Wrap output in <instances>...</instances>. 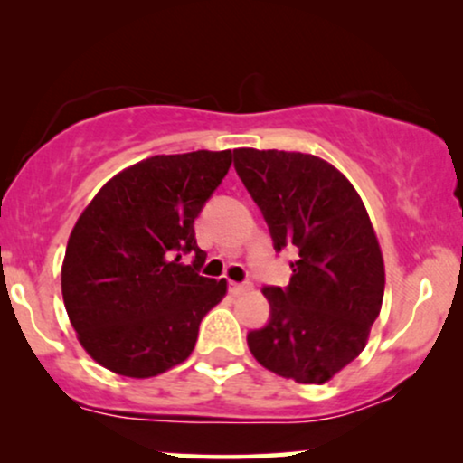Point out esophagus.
<instances>
[{"mask_svg":"<svg viewBox=\"0 0 463 463\" xmlns=\"http://www.w3.org/2000/svg\"><path fill=\"white\" fill-rule=\"evenodd\" d=\"M246 290H250V284L249 282H242V284H240V282H230V293L232 295H244L246 293Z\"/></svg>","mask_w":463,"mask_h":463,"instance_id":"1","label":"esophagus"}]
</instances>
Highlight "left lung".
<instances>
[{
    "label": "left lung",
    "instance_id": "left-lung-1",
    "mask_svg": "<svg viewBox=\"0 0 463 463\" xmlns=\"http://www.w3.org/2000/svg\"><path fill=\"white\" fill-rule=\"evenodd\" d=\"M276 250L295 246L287 288L268 287L271 318L250 331L257 363L297 383H325L364 350L385 288L383 255L350 181L312 154L233 149Z\"/></svg>",
    "mask_w": 463,
    "mask_h": 463
}]
</instances>
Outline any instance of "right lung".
<instances>
[{
    "mask_svg": "<svg viewBox=\"0 0 463 463\" xmlns=\"http://www.w3.org/2000/svg\"><path fill=\"white\" fill-rule=\"evenodd\" d=\"M232 166V149L154 156L105 183L80 214L61 268L62 301L94 363L147 379L194 352L227 280L198 274L194 219ZM194 251L192 266L180 255Z\"/></svg>",
    "mask_w": 463,
    "mask_h": 463,
    "instance_id": "obj_1",
    "label": "right lung"
}]
</instances>
